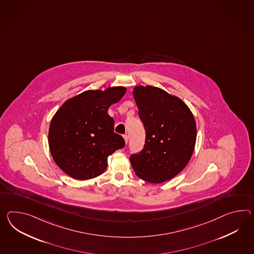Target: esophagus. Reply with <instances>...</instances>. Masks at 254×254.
<instances>
[{
	"label": "esophagus",
	"instance_id": "esophagus-1",
	"mask_svg": "<svg viewBox=\"0 0 254 254\" xmlns=\"http://www.w3.org/2000/svg\"><path fill=\"white\" fill-rule=\"evenodd\" d=\"M123 137H124L125 142L127 143V140H128V137H127V135H124Z\"/></svg>",
	"mask_w": 254,
	"mask_h": 254
}]
</instances>
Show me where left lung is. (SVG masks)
Returning a JSON list of instances; mask_svg holds the SVG:
<instances>
[{
  "instance_id": "obj_1",
  "label": "left lung",
  "mask_w": 254,
  "mask_h": 254,
  "mask_svg": "<svg viewBox=\"0 0 254 254\" xmlns=\"http://www.w3.org/2000/svg\"><path fill=\"white\" fill-rule=\"evenodd\" d=\"M133 96L146 129L144 149L130 157L136 176L161 184L178 175L191 160L196 123L188 105L159 87H134Z\"/></svg>"
}]
</instances>
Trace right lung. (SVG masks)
<instances>
[{
	"label": "right lung",
	"instance_id": "add662e5",
	"mask_svg": "<svg viewBox=\"0 0 254 254\" xmlns=\"http://www.w3.org/2000/svg\"><path fill=\"white\" fill-rule=\"evenodd\" d=\"M127 88L88 90L67 100L50 122L49 146L57 165L71 178L89 180L107 168V158L125 146L114 132L108 115L112 105L122 99Z\"/></svg>",
	"mask_w": 254,
	"mask_h": 254
}]
</instances>
